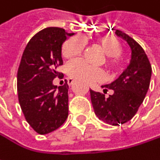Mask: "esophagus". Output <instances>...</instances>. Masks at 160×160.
I'll return each mask as SVG.
<instances>
[{
  "instance_id": "obj_1",
  "label": "esophagus",
  "mask_w": 160,
  "mask_h": 160,
  "mask_svg": "<svg viewBox=\"0 0 160 160\" xmlns=\"http://www.w3.org/2000/svg\"><path fill=\"white\" fill-rule=\"evenodd\" d=\"M68 82L69 85H71V84L74 83V80H73L72 78H68Z\"/></svg>"
}]
</instances>
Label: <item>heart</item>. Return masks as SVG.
Here are the masks:
<instances>
[{
  "instance_id": "obj_1",
  "label": "heart",
  "mask_w": 160,
  "mask_h": 160,
  "mask_svg": "<svg viewBox=\"0 0 160 160\" xmlns=\"http://www.w3.org/2000/svg\"><path fill=\"white\" fill-rule=\"evenodd\" d=\"M98 42L108 56V67L112 70L119 69L123 63L121 57L123 47L120 41L113 35H106L99 38ZM85 46L86 41L82 36H74L65 42L63 53L68 59L76 58L82 53ZM68 73L71 78L81 80L85 83L101 81L105 78V72L102 68L92 67L82 60H76L69 63L68 66Z\"/></svg>"
}]
</instances>
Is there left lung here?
Returning <instances> with one entry per match:
<instances>
[{"instance_id":"left-lung-1","label":"left lung","mask_w":160,"mask_h":160,"mask_svg":"<svg viewBox=\"0 0 160 160\" xmlns=\"http://www.w3.org/2000/svg\"><path fill=\"white\" fill-rule=\"evenodd\" d=\"M132 49V59L123 73L110 84L103 85L104 93L112 89L114 93L106 98L102 92L90 90L95 115L104 122L118 126L131 120L143 103L150 85L151 64L142 46L128 34L116 29Z\"/></svg>"}]
</instances>
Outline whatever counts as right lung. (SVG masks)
Here are the masks:
<instances>
[{
  "mask_svg": "<svg viewBox=\"0 0 160 160\" xmlns=\"http://www.w3.org/2000/svg\"><path fill=\"white\" fill-rule=\"evenodd\" d=\"M74 33L46 28L35 34L24 50L17 71L18 101L26 120L39 134L58 129L68 116V84H52L63 65L62 45Z\"/></svg>",
  "mask_w": 160,
  "mask_h": 160,
  "instance_id": "add662e5",
  "label": "right lung"
}]
</instances>
